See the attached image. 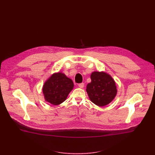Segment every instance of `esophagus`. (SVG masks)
<instances>
[{"label":"esophagus","mask_w":155,"mask_h":155,"mask_svg":"<svg viewBox=\"0 0 155 155\" xmlns=\"http://www.w3.org/2000/svg\"><path fill=\"white\" fill-rule=\"evenodd\" d=\"M78 86L80 88H83L84 87V83H81L78 84Z\"/></svg>","instance_id":"esophagus-1"}]
</instances>
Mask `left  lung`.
Instances as JSON below:
<instances>
[{"label":"left lung","instance_id":"8db88e82","mask_svg":"<svg viewBox=\"0 0 155 155\" xmlns=\"http://www.w3.org/2000/svg\"><path fill=\"white\" fill-rule=\"evenodd\" d=\"M91 82L87 87V92L91 101L98 106L109 104L117 94L114 81L105 72L94 71L91 75Z\"/></svg>","mask_w":155,"mask_h":155}]
</instances>
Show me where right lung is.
<instances>
[{"mask_svg":"<svg viewBox=\"0 0 155 155\" xmlns=\"http://www.w3.org/2000/svg\"><path fill=\"white\" fill-rule=\"evenodd\" d=\"M74 87L71 79L62 73L53 74L43 87L45 99L47 102L57 106L64 102Z\"/></svg>","mask_w":155,"mask_h":155,"instance_id":"obj_1","label":"right lung"}]
</instances>
